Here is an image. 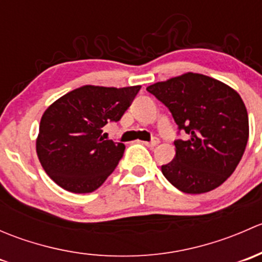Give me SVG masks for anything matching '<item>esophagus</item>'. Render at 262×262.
<instances>
[{
  "label": "esophagus",
  "instance_id": "34e87169",
  "mask_svg": "<svg viewBox=\"0 0 262 262\" xmlns=\"http://www.w3.org/2000/svg\"><path fill=\"white\" fill-rule=\"evenodd\" d=\"M143 143L146 144L147 147H155V146H157L158 143H160V139H158V138H153L150 142H143Z\"/></svg>",
  "mask_w": 262,
  "mask_h": 262
}]
</instances>
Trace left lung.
Segmentation results:
<instances>
[{
  "instance_id": "1",
  "label": "left lung",
  "mask_w": 262,
  "mask_h": 262,
  "mask_svg": "<svg viewBox=\"0 0 262 262\" xmlns=\"http://www.w3.org/2000/svg\"><path fill=\"white\" fill-rule=\"evenodd\" d=\"M170 109L189 138L175 141V158L161 166L163 176L186 194L221 186L236 170L248 141L244 100L228 84L187 72L147 87Z\"/></svg>"
}]
</instances>
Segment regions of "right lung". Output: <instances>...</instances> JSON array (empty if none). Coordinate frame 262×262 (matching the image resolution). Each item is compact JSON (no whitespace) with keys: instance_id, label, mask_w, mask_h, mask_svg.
<instances>
[{"instance_id":"add662e5","label":"right lung","mask_w":262,"mask_h":262,"mask_svg":"<svg viewBox=\"0 0 262 262\" xmlns=\"http://www.w3.org/2000/svg\"><path fill=\"white\" fill-rule=\"evenodd\" d=\"M139 90L86 84L49 105L40 119L36 155L55 184L76 194L92 192L104 184L125 146L105 141L101 128L120 120Z\"/></svg>"}]
</instances>
